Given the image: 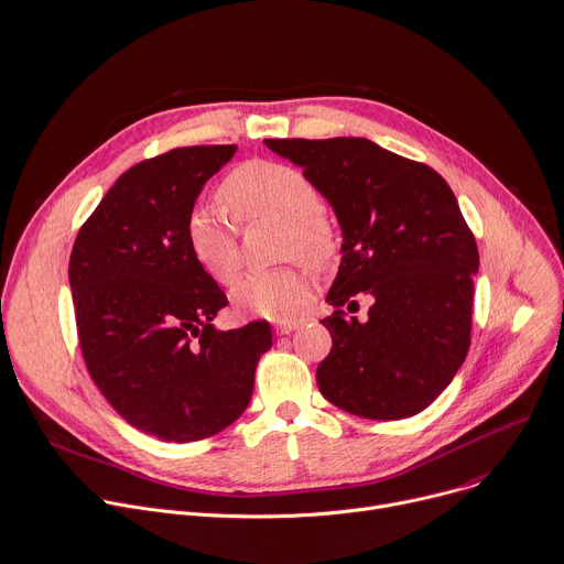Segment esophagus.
<instances>
[{
    "mask_svg": "<svg viewBox=\"0 0 564 564\" xmlns=\"http://www.w3.org/2000/svg\"><path fill=\"white\" fill-rule=\"evenodd\" d=\"M300 325H302V321H297V318H282V321H275V323H273V327H275L278 334H291V332L297 329Z\"/></svg>",
    "mask_w": 564,
    "mask_h": 564,
    "instance_id": "1",
    "label": "esophagus"
}]
</instances>
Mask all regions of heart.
I'll return each mask as SVG.
<instances>
[{
	"label": "heart",
	"mask_w": 564,
	"mask_h": 564,
	"mask_svg": "<svg viewBox=\"0 0 564 564\" xmlns=\"http://www.w3.org/2000/svg\"><path fill=\"white\" fill-rule=\"evenodd\" d=\"M219 197L235 215L248 224L273 219L284 226L280 256L297 258L308 267H323L336 250L332 224L323 215L318 185L297 167L273 161H248L232 170ZM187 243L202 269L219 284H230L241 267L239 228L219 210L197 208L187 217ZM232 302L246 314L284 318L304 302L306 275L300 267L273 271H250L232 286Z\"/></svg>",
	"instance_id": "1"
}]
</instances>
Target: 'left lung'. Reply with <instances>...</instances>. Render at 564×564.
I'll use <instances>...</instances> for the list:
<instances>
[{"label":"left lung","mask_w":564,"mask_h":564,"mask_svg":"<svg viewBox=\"0 0 564 564\" xmlns=\"http://www.w3.org/2000/svg\"><path fill=\"white\" fill-rule=\"evenodd\" d=\"M318 185L343 228V262L321 321L332 351L316 381L336 408L377 421L414 416L453 381L473 329L477 241L446 178L358 137L267 139ZM371 294L368 321L344 304Z\"/></svg>","instance_id":"obj_1"}]
</instances>
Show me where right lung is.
<instances>
[{"instance_id":"add662e5","label":"right lung","mask_w":564,"mask_h":564,"mask_svg":"<svg viewBox=\"0 0 564 564\" xmlns=\"http://www.w3.org/2000/svg\"><path fill=\"white\" fill-rule=\"evenodd\" d=\"M237 145L174 148L132 165L80 226L69 260L91 381L137 430L199 442L248 408L267 321L217 332L228 297L195 260L187 217Z\"/></svg>"}]
</instances>
